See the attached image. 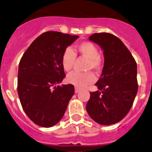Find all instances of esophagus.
<instances>
[{
	"label": "esophagus",
	"mask_w": 152,
	"mask_h": 152,
	"mask_svg": "<svg viewBox=\"0 0 152 152\" xmlns=\"http://www.w3.org/2000/svg\"><path fill=\"white\" fill-rule=\"evenodd\" d=\"M80 91V89H79V88H77V87H75V93H77V92H79Z\"/></svg>",
	"instance_id": "1"
}]
</instances>
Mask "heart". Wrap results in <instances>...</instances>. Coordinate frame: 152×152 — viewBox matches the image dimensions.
<instances>
[{
	"instance_id": "obj_1",
	"label": "heart",
	"mask_w": 152,
	"mask_h": 152,
	"mask_svg": "<svg viewBox=\"0 0 152 152\" xmlns=\"http://www.w3.org/2000/svg\"><path fill=\"white\" fill-rule=\"evenodd\" d=\"M76 51L88 59L87 69H93L95 72H99L102 67V60L99 55V50L93 43L90 42H83L76 47ZM76 59V54L70 48L65 49L62 54L61 63L63 69L66 72H69L73 68ZM66 80L70 84L77 88H83L95 81V76L92 72H88L85 73L73 72L69 74Z\"/></svg>"
}]
</instances>
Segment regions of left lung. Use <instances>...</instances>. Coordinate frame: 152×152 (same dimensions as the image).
I'll return each mask as SVG.
<instances>
[{"mask_svg": "<svg viewBox=\"0 0 152 152\" xmlns=\"http://www.w3.org/2000/svg\"><path fill=\"white\" fill-rule=\"evenodd\" d=\"M89 39L103 50L104 64L86 104L89 116L97 123L110 125L120 122L132 107L138 90L137 66L132 54L118 37L108 33L94 34Z\"/></svg>", "mask_w": 152, "mask_h": 152, "instance_id": "1", "label": "left lung"}]
</instances>
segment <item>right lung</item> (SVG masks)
<instances>
[{"instance_id": "add662e5", "label": "right lung", "mask_w": 152, "mask_h": 152, "mask_svg": "<svg viewBox=\"0 0 152 152\" xmlns=\"http://www.w3.org/2000/svg\"><path fill=\"white\" fill-rule=\"evenodd\" d=\"M78 37L45 32L32 42L20 60L18 97L25 113L37 125L50 128L58 123L75 93L73 85L57 84L66 77L62 54Z\"/></svg>"}]
</instances>
